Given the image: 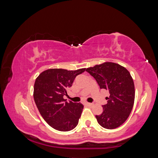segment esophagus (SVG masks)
<instances>
[{"label":"esophagus","mask_w":158,"mask_h":158,"mask_svg":"<svg viewBox=\"0 0 158 158\" xmlns=\"http://www.w3.org/2000/svg\"><path fill=\"white\" fill-rule=\"evenodd\" d=\"M93 103H86V106H88V107H92L93 106Z\"/></svg>","instance_id":"34e87169"}]
</instances>
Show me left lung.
Returning <instances> with one entry per match:
<instances>
[{
    "instance_id": "obj_1",
    "label": "left lung",
    "mask_w": 158,
    "mask_h": 158,
    "mask_svg": "<svg viewBox=\"0 0 158 158\" xmlns=\"http://www.w3.org/2000/svg\"><path fill=\"white\" fill-rule=\"evenodd\" d=\"M101 89L109 90L107 103L96 118L101 127L113 129L123 124L130 114L135 99L134 83L129 71L118 64L106 61L85 70Z\"/></svg>"
}]
</instances>
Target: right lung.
<instances>
[{
    "label": "right lung",
    "instance_id": "add662e5",
    "mask_svg": "<svg viewBox=\"0 0 158 158\" xmlns=\"http://www.w3.org/2000/svg\"><path fill=\"white\" fill-rule=\"evenodd\" d=\"M85 70L50 69L43 71L35 79L33 98L36 106L45 121L56 130L69 131L78 124L83 106L67 102L64 96L75 77Z\"/></svg>",
    "mask_w": 158,
    "mask_h": 158
}]
</instances>
